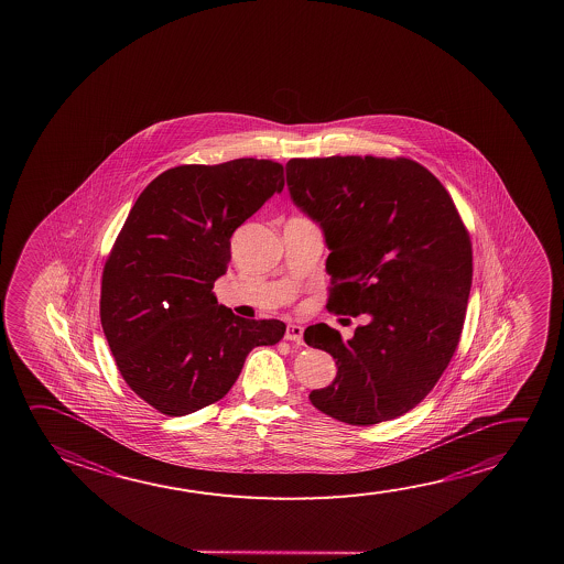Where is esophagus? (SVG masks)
<instances>
[{"label": "esophagus", "instance_id": "esophagus-1", "mask_svg": "<svg viewBox=\"0 0 564 564\" xmlns=\"http://www.w3.org/2000/svg\"><path fill=\"white\" fill-rule=\"evenodd\" d=\"M303 333H305V328H303L301 324H286V340L296 341V344H303Z\"/></svg>", "mask_w": 564, "mask_h": 564}]
</instances>
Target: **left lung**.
I'll return each mask as SVG.
<instances>
[{
	"instance_id": "8db88e82",
	"label": "left lung",
	"mask_w": 564,
	"mask_h": 564,
	"mask_svg": "<svg viewBox=\"0 0 564 564\" xmlns=\"http://www.w3.org/2000/svg\"><path fill=\"white\" fill-rule=\"evenodd\" d=\"M286 186L321 226L334 313L368 314L350 340L326 324L305 341L336 360L311 403L348 425H378L419 405L460 340L471 243L451 194L411 159H291Z\"/></svg>"
}]
</instances>
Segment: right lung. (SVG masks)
Wrapping results in <instances>:
<instances>
[{"instance_id": "right-lung-1", "label": "right lung", "mask_w": 564, "mask_h": 564, "mask_svg": "<svg viewBox=\"0 0 564 564\" xmlns=\"http://www.w3.org/2000/svg\"><path fill=\"white\" fill-rule=\"evenodd\" d=\"M283 186V165L234 159L169 169L133 204L104 265L100 321L121 378L163 415L223 399L248 354L283 338L285 323L240 318L213 291L231 234Z\"/></svg>"}]
</instances>
